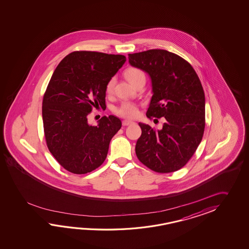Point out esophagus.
I'll list each match as a JSON object with an SVG mask.
<instances>
[{"label":"esophagus","mask_w":249,"mask_h":249,"mask_svg":"<svg viewBox=\"0 0 249 249\" xmlns=\"http://www.w3.org/2000/svg\"><path fill=\"white\" fill-rule=\"evenodd\" d=\"M132 121H129V120H124L123 121V125L124 126H127V125H130V124H132Z\"/></svg>","instance_id":"obj_1"}]
</instances>
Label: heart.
Masks as SVG:
<instances>
[{"label":"heart","mask_w":249,"mask_h":249,"mask_svg":"<svg viewBox=\"0 0 249 249\" xmlns=\"http://www.w3.org/2000/svg\"><path fill=\"white\" fill-rule=\"evenodd\" d=\"M125 76L132 85H133L138 80L145 77L144 73L142 70L134 69V68L127 69L126 72H125ZM115 82H116V79L114 77H112L107 83L106 91L107 93H111L112 90L114 89ZM116 112H117V114L122 116V117L133 118V117H137L139 110H138V107L134 103L130 102V101H124L120 106L117 107L116 108Z\"/></svg>","instance_id":"obj_1"}]
</instances>
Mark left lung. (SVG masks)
Here are the masks:
<instances>
[{
    "instance_id": "8db88e82",
    "label": "left lung",
    "mask_w": 249,
    "mask_h": 249,
    "mask_svg": "<svg viewBox=\"0 0 249 249\" xmlns=\"http://www.w3.org/2000/svg\"><path fill=\"white\" fill-rule=\"evenodd\" d=\"M129 63L151 80L152 93L146 116L165 119L161 130L139 123L142 135L135 152L158 173L183 167L195 153L205 130V93L195 70L185 59L165 50L129 54Z\"/></svg>"
}]
</instances>
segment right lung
<instances>
[{
	"label": "right lung",
	"mask_w": 249,
	"mask_h": 249,
	"mask_svg": "<svg viewBox=\"0 0 249 249\" xmlns=\"http://www.w3.org/2000/svg\"><path fill=\"white\" fill-rule=\"evenodd\" d=\"M125 60L124 55L74 52L53 72L42 101L44 135L50 152L70 173H90L106 159L121 120L103 117L92 126L87 116L92 106L106 107L107 83Z\"/></svg>",
	"instance_id": "right-lung-1"
}]
</instances>
